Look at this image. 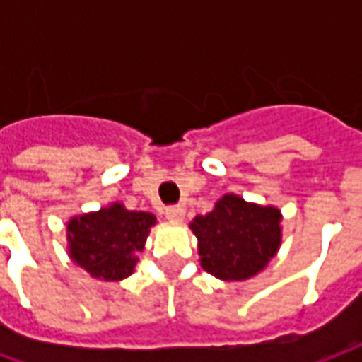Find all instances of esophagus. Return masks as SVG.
Instances as JSON below:
<instances>
[{"label": "esophagus", "instance_id": "1", "mask_svg": "<svg viewBox=\"0 0 362 362\" xmlns=\"http://www.w3.org/2000/svg\"><path fill=\"white\" fill-rule=\"evenodd\" d=\"M165 217L170 221V223H180V221H184V209H182L180 205H174V207H166Z\"/></svg>", "mask_w": 362, "mask_h": 362}]
</instances>
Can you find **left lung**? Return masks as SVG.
<instances>
[{
	"mask_svg": "<svg viewBox=\"0 0 362 362\" xmlns=\"http://www.w3.org/2000/svg\"><path fill=\"white\" fill-rule=\"evenodd\" d=\"M279 207L225 194L213 211L196 215L189 230L197 238L199 266L221 281L250 279L277 256L283 238Z\"/></svg>",
	"mask_w": 362,
	"mask_h": 362,
	"instance_id": "1",
	"label": "left lung"
}]
</instances>
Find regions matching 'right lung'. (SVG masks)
I'll use <instances>...</instances> for the list:
<instances>
[{
  "label": "right lung",
  "instance_id": "add662e5",
  "mask_svg": "<svg viewBox=\"0 0 362 362\" xmlns=\"http://www.w3.org/2000/svg\"><path fill=\"white\" fill-rule=\"evenodd\" d=\"M157 217L149 211H132L119 202L98 211L75 215L67 221V254L75 266L100 281L129 277L143 252Z\"/></svg>",
  "mask_w": 362,
  "mask_h": 362
}]
</instances>
